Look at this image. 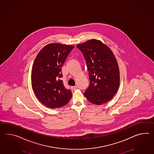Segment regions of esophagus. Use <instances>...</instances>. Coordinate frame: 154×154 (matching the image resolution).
Returning <instances> with one entry per match:
<instances>
[{"label": "esophagus", "mask_w": 154, "mask_h": 154, "mask_svg": "<svg viewBox=\"0 0 154 154\" xmlns=\"http://www.w3.org/2000/svg\"><path fill=\"white\" fill-rule=\"evenodd\" d=\"M77 86H73V87H71V89L73 91H74V90H75V89H77Z\"/></svg>", "instance_id": "34e87169"}]
</instances>
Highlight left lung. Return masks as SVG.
I'll return each mask as SVG.
<instances>
[{"label":"left lung","mask_w":154,"mask_h":154,"mask_svg":"<svg viewBox=\"0 0 154 154\" xmlns=\"http://www.w3.org/2000/svg\"><path fill=\"white\" fill-rule=\"evenodd\" d=\"M77 48L85 58L89 72V86L84 95L88 101L100 105L116 93L120 83L119 69L113 52L99 40H90Z\"/></svg>","instance_id":"1"}]
</instances>
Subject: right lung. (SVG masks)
<instances>
[{"instance_id": "add662e5", "label": "right lung", "mask_w": 154, "mask_h": 154, "mask_svg": "<svg viewBox=\"0 0 154 154\" xmlns=\"http://www.w3.org/2000/svg\"><path fill=\"white\" fill-rule=\"evenodd\" d=\"M73 46L50 44L38 52L31 72L32 88L38 99L45 106L55 109L65 106L72 97L61 78L62 66Z\"/></svg>"}]
</instances>
